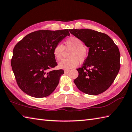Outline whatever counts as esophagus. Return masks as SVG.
<instances>
[{"mask_svg": "<svg viewBox=\"0 0 132 132\" xmlns=\"http://www.w3.org/2000/svg\"><path fill=\"white\" fill-rule=\"evenodd\" d=\"M70 72V70H65L64 71V73H68Z\"/></svg>", "mask_w": 132, "mask_h": 132, "instance_id": "esophagus-1", "label": "esophagus"}]
</instances>
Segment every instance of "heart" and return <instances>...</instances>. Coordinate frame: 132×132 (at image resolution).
Returning <instances> with one entry per match:
<instances>
[{
	"mask_svg": "<svg viewBox=\"0 0 132 132\" xmlns=\"http://www.w3.org/2000/svg\"><path fill=\"white\" fill-rule=\"evenodd\" d=\"M65 50H71L68 53L69 58L64 59L59 63V68L61 69H69L74 68L78 66L79 62L83 63L87 58V49L78 37H69L65 40L64 46L61 44H57L54 47L53 53L57 60L60 61L63 59Z\"/></svg>",
	"mask_w": 132,
	"mask_h": 132,
	"instance_id": "obj_1",
	"label": "heart"
}]
</instances>
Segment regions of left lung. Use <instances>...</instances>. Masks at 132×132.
<instances>
[{
	"label": "left lung",
	"instance_id": "8db88e82",
	"mask_svg": "<svg viewBox=\"0 0 132 132\" xmlns=\"http://www.w3.org/2000/svg\"><path fill=\"white\" fill-rule=\"evenodd\" d=\"M89 48L87 58L74 83L79 90L96 95L112 84L120 69L119 49L108 35L91 29H69Z\"/></svg>",
	"mask_w": 132,
	"mask_h": 132
}]
</instances>
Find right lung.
Wrapping results in <instances>:
<instances>
[{
    "label": "right lung",
    "mask_w": 132,
    "mask_h": 132,
    "mask_svg": "<svg viewBox=\"0 0 132 132\" xmlns=\"http://www.w3.org/2000/svg\"><path fill=\"white\" fill-rule=\"evenodd\" d=\"M68 29L38 30L27 34L15 46L11 65L16 83L24 93L41 98L51 94L64 74L57 65L54 47L67 36Z\"/></svg>",
    "instance_id": "add662e5"
}]
</instances>
